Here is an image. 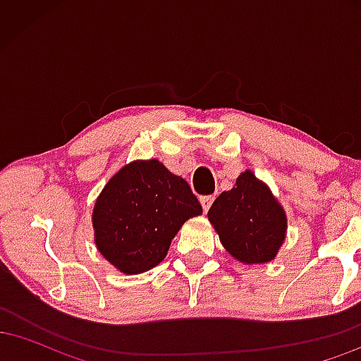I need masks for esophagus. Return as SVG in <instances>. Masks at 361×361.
I'll return each mask as SVG.
<instances>
[{
  "label": "esophagus",
  "mask_w": 361,
  "mask_h": 361,
  "mask_svg": "<svg viewBox=\"0 0 361 361\" xmlns=\"http://www.w3.org/2000/svg\"><path fill=\"white\" fill-rule=\"evenodd\" d=\"M212 202H214L212 195H204V197H200V204H202V209H204V212H207V210L210 209Z\"/></svg>",
  "instance_id": "1"
}]
</instances>
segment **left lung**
<instances>
[{
	"label": "left lung",
	"instance_id": "8db88e82",
	"mask_svg": "<svg viewBox=\"0 0 361 361\" xmlns=\"http://www.w3.org/2000/svg\"><path fill=\"white\" fill-rule=\"evenodd\" d=\"M209 221L227 252L244 264L271 261L287 234L283 207L250 169L238 176L233 190L215 198Z\"/></svg>",
	"mask_w": 361,
	"mask_h": 361
}]
</instances>
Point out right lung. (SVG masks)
<instances>
[{
    "instance_id": "1",
    "label": "right lung",
    "mask_w": 361,
    "mask_h": 361,
    "mask_svg": "<svg viewBox=\"0 0 361 361\" xmlns=\"http://www.w3.org/2000/svg\"><path fill=\"white\" fill-rule=\"evenodd\" d=\"M202 214L190 185L157 159L132 161L110 178L93 209L94 243L126 275L159 264L181 226Z\"/></svg>"
}]
</instances>
